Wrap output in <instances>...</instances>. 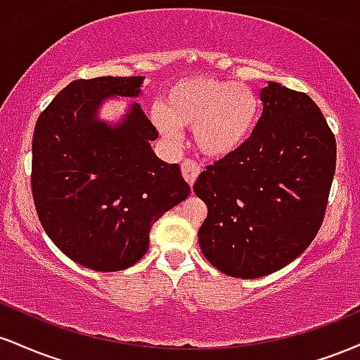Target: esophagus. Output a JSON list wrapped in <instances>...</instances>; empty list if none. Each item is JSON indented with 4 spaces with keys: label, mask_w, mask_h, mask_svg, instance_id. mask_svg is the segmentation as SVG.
I'll return each mask as SVG.
<instances>
[{
    "label": "esophagus",
    "mask_w": 360,
    "mask_h": 360,
    "mask_svg": "<svg viewBox=\"0 0 360 360\" xmlns=\"http://www.w3.org/2000/svg\"><path fill=\"white\" fill-rule=\"evenodd\" d=\"M181 171H183L184 179L188 181L189 186H193V184H194V181H196V179H198V176H200L201 167H200V164L196 162V160H193V159H186L184 162L181 164Z\"/></svg>",
    "instance_id": "34e87169"
}]
</instances>
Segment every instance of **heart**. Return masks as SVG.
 I'll return each instance as SVG.
<instances>
[{
    "label": "heart",
    "instance_id": "heart-1",
    "mask_svg": "<svg viewBox=\"0 0 360 360\" xmlns=\"http://www.w3.org/2000/svg\"><path fill=\"white\" fill-rule=\"evenodd\" d=\"M260 113L262 103L247 84L198 76L176 81L150 117L166 139L177 140L179 128H193L194 143L205 155L223 157L252 137Z\"/></svg>",
    "mask_w": 360,
    "mask_h": 360
}]
</instances>
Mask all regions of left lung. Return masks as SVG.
<instances>
[{"mask_svg": "<svg viewBox=\"0 0 360 360\" xmlns=\"http://www.w3.org/2000/svg\"><path fill=\"white\" fill-rule=\"evenodd\" d=\"M260 100L252 137L193 186L208 206L201 252L242 279L279 271L307 250L323 223L337 162L335 135L307 93L269 82Z\"/></svg>", "mask_w": 360, "mask_h": 360, "instance_id": "8db88e82", "label": "left lung"}]
</instances>
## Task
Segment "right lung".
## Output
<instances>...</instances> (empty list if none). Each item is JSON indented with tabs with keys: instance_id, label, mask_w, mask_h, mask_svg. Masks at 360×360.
<instances>
[{
	"instance_id": "right-lung-1",
	"label": "right lung",
	"mask_w": 360,
	"mask_h": 360,
	"mask_svg": "<svg viewBox=\"0 0 360 360\" xmlns=\"http://www.w3.org/2000/svg\"><path fill=\"white\" fill-rule=\"evenodd\" d=\"M142 76L72 81L37 120L32 194L39 220L69 259L100 272L143 257L152 225L189 196L179 164L152 150L159 137L134 103L117 127L96 120L108 96L135 98Z\"/></svg>"
}]
</instances>
